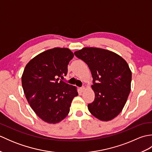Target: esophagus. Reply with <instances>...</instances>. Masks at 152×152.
Instances as JSON below:
<instances>
[{
    "label": "esophagus",
    "instance_id": "1",
    "mask_svg": "<svg viewBox=\"0 0 152 152\" xmlns=\"http://www.w3.org/2000/svg\"><path fill=\"white\" fill-rule=\"evenodd\" d=\"M86 89V88H85V87H82V88H80V91H81V92H83V91H84V90Z\"/></svg>",
    "mask_w": 152,
    "mask_h": 152
}]
</instances>
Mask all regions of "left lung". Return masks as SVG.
<instances>
[{
  "instance_id": "1",
  "label": "left lung",
  "mask_w": 152,
  "mask_h": 152,
  "mask_svg": "<svg viewBox=\"0 0 152 152\" xmlns=\"http://www.w3.org/2000/svg\"><path fill=\"white\" fill-rule=\"evenodd\" d=\"M74 55L88 64L93 77L95 99L88 104L91 114L107 121L124 108L131 91L132 73L127 63L112 51L84 48Z\"/></svg>"
}]
</instances>
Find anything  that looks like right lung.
Listing matches in <instances>:
<instances>
[{
    "label": "right lung",
    "mask_w": 152,
    "mask_h": 152,
    "mask_svg": "<svg viewBox=\"0 0 152 152\" xmlns=\"http://www.w3.org/2000/svg\"><path fill=\"white\" fill-rule=\"evenodd\" d=\"M73 57L68 48L48 50L31 59L23 73L22 87L28 104L48 124L65 118L74 97L78 95L75 86L62 80Z\"/></svg>",
    "instance_id": "obj_1"
}]
</instances>
